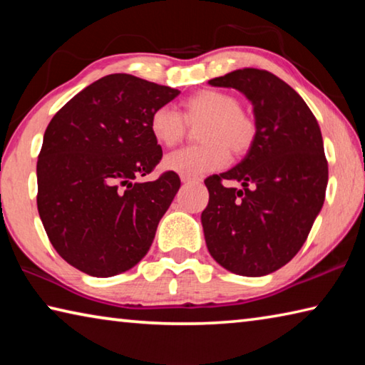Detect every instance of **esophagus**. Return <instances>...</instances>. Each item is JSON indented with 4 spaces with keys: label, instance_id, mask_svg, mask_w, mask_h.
<instances>
[{
    "label": "esophagus",
    "instance_id": "1",
    "mask_svg": "<svg viewBox=\"0 0 365 365\" xmlns=\"http://www.w3.org/2000/svg\"><path fill=\"white\" fill-rule=\"evenodd\" d=\"M180 180H182V183H195V182H197V178H195V177L182 175V177H180Z\"/></svg>",
    "mask_w": 365,
    "mask_h": 365
}]
</instances>
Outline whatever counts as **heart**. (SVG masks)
Segmentation results:
<instances>
[{
  "label": "heart",
  "mask_w": 365,
  "mask_h": 365,
  "mask_svg": "<svg viewBox=\"0 0 365 365\" xmlns=\"http://www.w3.org/2000/svg\"><path fill=\"white\" fill-rule=\"evenodd\" d=\"M190 125H201V146L182 148L164 158V169L187 177H200L222 169L228 151L235 156L248 153L255 145L257 127L245 114L237 98L217 90H201L183 103V117L172 106H159L150 117V132L159 145L170 148L180 141Z\"/></svg>",
  "instance_id": "b5f03b06"
}]
</instances>
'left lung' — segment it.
<instances>
[{
	"mask_svg": "<svg viewBox=\"0 0 365 365\" xmlns=\"http://www.w3.org/2000/svg\"><path fill=\"white\" fill-rule=\"evenodd\" d=\"M209 85L246 96L257 135L235 168L205 180L206 246L228 272L267 275L296 256L324 206L329 165L322 133L304 100L267 71L238 69ZM222 180L242 187H225Z\"/></svg>",
	"mask_w": 365,
	"mask_h": 365,
	"instance_id": "left-lung-1",
	"label": "left lung"
}]
</instances>
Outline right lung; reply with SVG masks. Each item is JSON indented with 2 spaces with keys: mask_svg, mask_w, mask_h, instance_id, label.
Masks as SVG:
<instances>
[{
  "mask_svg": "<svg viewBox=\"0 0 365 365\" xmlns=\"http://www.w3.org/2000/svg\"><path fill=\"white\" fill-rule=\"evenodd\" d=\"M180 91L110 73L53 117L36 163V206L58 255L91 277H113L150 251L180 188L175 172L154 182L163 150L150 132L154 109Z\"/></svg>",
  "mask_w": 365,
  "mask_h": 365,
  "instance_id": "1",
  "label": "right lung"
}]
</instances>
